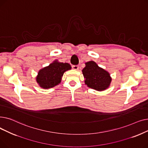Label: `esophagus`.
I'll return each mask as SVG.
<instances>
[{
    "label": "esophagus",
    "instance_id": "obj_1",
    "mask_svg": "<svg viewBox=\"0 0 148 148\" xmlns=\"http://www.w3.org/2000/svg\"><path fill=\"white\" fill-rule=\"evenodd\" d=\"M72 68L74 70H79V66L78 65H73L72 66Z\"/></svg>",
    "mask_w": 148,
    "mask_h": 148
}]
</instances>
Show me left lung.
Instances as JSON below:
<instances>
[{
	"mask_svg": "<svg viewBox=\"0 0 148 148\" xmlns=\"http://www.w3.org/2000/svg\"><path fill=\"white\" fill-rule=\"evenodd\" d=\"M85 65L82 73L88 87L97 91H103L110 87L112 79L109 73L93 60L86 62Z\"/></svg>",
	"mask_w": 148,
	"mask_h": 148,
	"instance_id": "left-lung-1",
	"label": "left lung"
}]
</instances>
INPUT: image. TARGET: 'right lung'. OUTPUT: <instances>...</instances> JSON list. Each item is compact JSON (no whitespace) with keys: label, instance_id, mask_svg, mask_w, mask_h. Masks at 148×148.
<instances>
[{"label":"right lung","instance_id":"1","mask_svg":"<svg viewBox=\"0 0 148 148\" xmlns=\"http://www.w3.org/2000/svg\"><path fill=\"white\" fill-rule=\"evenodd\" d=\"M71 69L68 63L54 60L47 66L40 69L36 77V80L41 88L47 89L52 88L61 82L64 73Z\"/></svg>","mask_w":148,"mask_h":148}]
</instances>
